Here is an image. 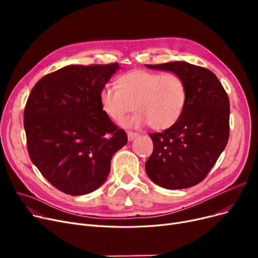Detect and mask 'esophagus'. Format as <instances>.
Wrapping results in <instances>:
<instances>
[{
	"label": "esophagus",
	"mask_w": 258,
	"mask_h": 258,
	"mask_svg": "<svg viewBox=\"0 0 258 258\" xmlns=\"http://www.w3.org/2000/svg\"><path fill=\"white\" fill-rule=\"evenodd\" d=\"M138 136H139V134L136 133V132H127V138H128L130 141L134 140L135 138L138 137Z\"/></svg>",
	"instance_id": "obj_1"
}]
</instances>
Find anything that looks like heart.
<instances>
[{"label":"heart","mask_w":258,"mask_h":258,"mask_svg":"<svg viewBox=\"0 0 258 258\" xmlns=\"http://www.w3.org/2000/svg\"><path fill=\"white\" fill-rule=\"evenodd\" d=\"M116 88L105 87L99 100L104 113L119 121L137 111L123 122L130 126L148 123L155 131H164L177 123L187 101L184 79L175 73H160L136 69L119 76Z\"/></svg>","instance_id":"b5f03b06"}]
</instances>
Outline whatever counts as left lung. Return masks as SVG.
I'll return each mask as SVG.
<instances>
[{
  "label": "left lung",
  "instance_id": "left-lung-1",
  "mask_svg": "<svg viewBox=\"0 0 258 258\" xmlns=\"http://www.w3.org/2000/svg\"><path fill=\"white\" fill-rule=\"evenodd\" d=\"M150 69L180 75L187 87V101L177 123L150 134L154 151L145 171L166 189L195 186L206 178L229 139L230 103L213 72L186 61L146 64Z\"/></svg>",
  "mask_w": 258,
  "mask_h": 258
}]
</instances>
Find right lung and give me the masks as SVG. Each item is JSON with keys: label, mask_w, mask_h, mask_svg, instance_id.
<instances>
[{"label": "right lung", "mask_w": 258, "mask_h": 258, "mask_svg": "<svg viewBox=\"0 0 258 258\" xmlns=\"http://www.w3.org/2000/svg\"><path fill=\"white\" fill-rule=\"evenodd\" d=\"M118 69L117 62L61 68L40 78L26 102L29 157L45 179L67 195L97 189L110 173L113 155L127 142L99 100Z\"/></svg>", "instance_id": "obj_1"}]
</instances>
